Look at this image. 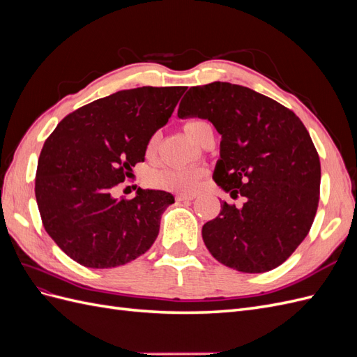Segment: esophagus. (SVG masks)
<instances>
[{
    "label": "esophagus",
    "instance_id": "obj_1",
    "mask_svg": "<svg viewBox=\"0 0 357 357\" xmlns=\"http://www.w3.org/2000/svg\"><path fill=\"white\" fill-rule=\"evenodd\" d=\"M197 198V193H180L177 195V201H192Z\"/></svg>",
    "mask_w": 357,
    "mask_h": 357
}]
</instances>
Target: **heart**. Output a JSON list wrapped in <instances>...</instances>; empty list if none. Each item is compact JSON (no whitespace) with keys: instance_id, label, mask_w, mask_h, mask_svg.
Returning <instances> with one entry per match:
<instances>
[{"instance_id":"obj_1","label":"heart","mask_w":357,"mask_h":357,"mask_svg":"<svg viewBox=\"0 0 357 357\" xmlns=\"http://www.w3.org/2000/svg\"><path fill=\"white\" fill-rule=\"evenodd\" d=\"M207 125V122L199 121V119H193L185 123V132L186 135L195 142V138L199 132V129ZM158 138L153 135L149 139L147 143V152L152 153L156 149ZM202 176V171L198 168H165L160 169L152 176V183L158 188L167 189V190H174V192H189L195 189L199 177Z\"/></svg>"}]
</instances>
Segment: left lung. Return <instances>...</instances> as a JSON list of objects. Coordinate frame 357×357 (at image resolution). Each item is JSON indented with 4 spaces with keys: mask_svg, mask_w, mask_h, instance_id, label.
I'll return each mask as SVG.
<instances>
[{
    "mask_svg": "<svg viewBox=\"0 0 357 357\" xmlns=\"http://www.w3.org/2000/svg\"><path fill=\"white\" fill-rule=\"evenodd\" d=\"M180 119H207L222 135L213 178L241 208L222 202L202 226L210 253L240 273H266L304 241L317 211L320 159L301 119L282 104L240 84L193 86Z\"/></svg>",
    "mask_w": 357,
    "mask_h": 357,
    "instance_id": "1",
    "label": "left lung"
}]
</instances>
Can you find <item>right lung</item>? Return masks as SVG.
<instances>
[{"instance_id":"1","label":"right lung","mask_w":357,"mask_h":357,"mask_svg":"<svg viewBox=\"0 0 357 357\" xmlns=\"http://www.w3.org/2000/svg\"><path fill=\"white\" fill-rule=\"evenodd\" d=\"M185 86L121 91L73 112L46 139L36 176L43 225L77 264L105 269L146 253L174 197L138 189L116 199L113 188L144 162L149 139L167 125Z\"/></svg>"}]
</instances>
